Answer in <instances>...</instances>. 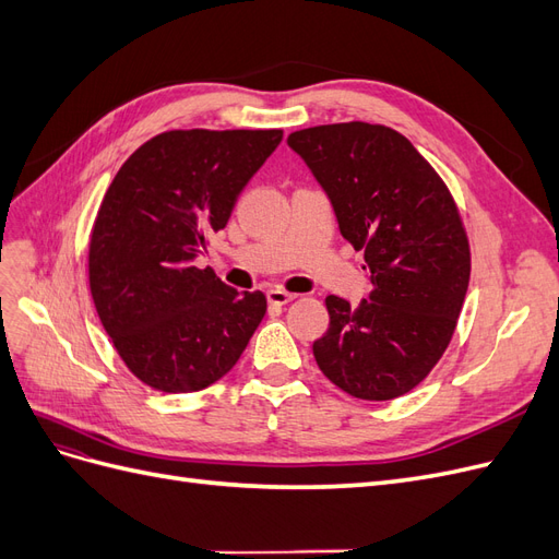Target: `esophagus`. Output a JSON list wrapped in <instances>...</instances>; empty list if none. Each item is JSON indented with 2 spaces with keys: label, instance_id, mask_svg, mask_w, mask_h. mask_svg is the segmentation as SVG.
Returning a JSON list of instances; mask_svg holds the SVG:
<instances>
[{
  "label": "esophagus",
  "instance_id": "34e87169",
  "mask_svg": "<svg viewBox=\"0 0 559 559\" xmlns=\"http://www.w3.org/2000/svg\"><path fill=\"white\" fill-rule=\"evenodd\" d=\"M296 298V294H289L284 289H270L267 292V302L270 306H286V302H292Z\"/></svg>",
  "mask_w": 559,
  "mask_h": 559
}]
</instances>
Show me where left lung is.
<instances>
[{
    "label": "left lung",
    "instance_id": "left-lung-1",
    "mask_svg": "<svg viewBox=\"0 0 559 559\" xmlns=\"http://www.w3.org/2000/svg\"><path fill=\"white\" fill-rule=\"evenodd\" d=\"M329 195L343 238L364 251L373 292L329 296L317 366L354 399L408 394L443 357L462 312L471 251L443 179L401 132L361 121L289 134Z\"/></svg>",
    "mask_w": 559,
    "mask_h": 559
}]
</instances>
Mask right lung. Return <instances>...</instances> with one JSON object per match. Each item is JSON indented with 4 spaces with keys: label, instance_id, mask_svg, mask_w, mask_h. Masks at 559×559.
I'll use <instances>...</instances> for the list:
<instances>
[{
    "label": "right lung",
    "instance_id": "1",
    "mask_svg": "<svg viewBox=\"0 0 559 559\" xmlns=\"http://www.w3.org/2000/svg\"><path fill=\"white\" fill-rule=\"evenodd\" d=\"M282 130H170L142 144L99 205L88 251L95 310L144 384L200 392L238 364L265 314L193 261L226 228Z\"/></svg>",
    "mask_w": 559,
    "mask_h": 559
}]
</instances>
